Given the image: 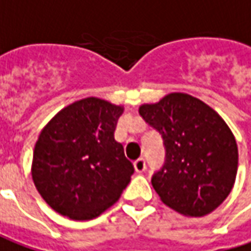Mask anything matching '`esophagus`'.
<instances>
[{
	"instance_id": "obj_1",
	"label": "esophagus",
	"mask_w": 251,
	"mask_h": 251,
	"mask_svg": "<svg viewBox=\"0 0 251 251\" xmlns=\"http://www.w3.org/2000/svg\"><path fill=\"white\" fill-rule=\"evenodd\" d=\"M133 165H134V171H136L137 174H142V172L146 171V161L143 160V158L136 161Z\"/></svg>"
}]
</instances>
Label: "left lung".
I'll return each mask as SVG.
<instances>
[{"label":"left lung","instance_id":"8db88e82","mask_svg":"<svg viewBox=\"0 0 251 251\" xmlns=\"http://www.w3.org/2000/svg\"><path fill=\"white\" fill-rule=\"evenodd\" d=\"M139 114L164 139L167 160L151 179L161 201L186 217H203L228 197L238 174V144L221 115L201 100L169 93Z\"/></svg>","mask_w":251,"mask_h":251}]
</instances>
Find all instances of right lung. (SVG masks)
<instances>
[{
  "instance_id": "right-lung-1",
  "label": "right lung",
  "mask_w": 251,
  "mask_h": 251,
  "mask_svg": "<svg viewBox=\"0 0 251 251\" xmlns=\"http://www.w3.org/2000/svg\"><path fill=\"white\" fill-rule=\"evenodd\" d=\"M122 114L124 105L87 97L66 105L43 127L31 177L54 211L86 221L117 203L134 171L114 139Z\"/></svg>"
}]
</instances>
